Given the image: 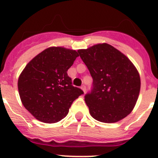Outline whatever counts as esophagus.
<instances>
[{"label": "esophagus", "mask_w": 158, "mask_h": 158, "mask_svg": "<svg viewBox=\"0 0 158 158\" xmlns=\"http://www.w3.org/2000/svg\"><path fill=\"white\" fill-rule=\"evenodd\" d=\"M81 89H82V91L84 92V93H85V91H86V88H85V85H81Z\"/></svg>", "instance_id": "obj_1"}]
</instances>
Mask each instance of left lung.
Listing matches in <instances>:
<instances>
[{"instance_id": "1", "label": "left lung", "mask_w": 158, "mask_h": 158, "mask_svg": "<svg viewBox=\"0 0 158 158\" xmlns=\"http://www.w3.org/2000/svg\"><path fill=\"white\" fill-rule=\"evenodd\" d=\"M77 52L93 79L91 93L85 96L92 117L112 123L127 116L136 104L141 88L135 65L107 43H99Z\"/></svg>"}]
</instances>
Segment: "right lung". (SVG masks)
<instances>
[{"label":"right lung","mask_w":158,"mask_h":158,"mask_svg":"<svg viewBox=\"0 0 158 158\" xmlns=\"http://www.w3.org/2000/svg\"><path fill=\"white\" fill-rule=\"evenodd\" d=\"M78 53L51 47L37 54L25 66L18 79V90L24 107L36 119L54 123L65 118L73 102L83 94L72 85L67 74Z\"/></svg>","instance_id":"1"}]
</instances>
